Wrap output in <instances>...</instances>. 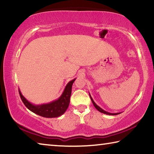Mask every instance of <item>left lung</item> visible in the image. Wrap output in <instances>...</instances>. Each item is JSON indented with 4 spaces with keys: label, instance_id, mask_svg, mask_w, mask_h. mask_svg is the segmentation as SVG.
Wrapping results in <instances>:
<instances>
[{
    "label": "left lung",
    "instance_id": "1",
    "mask_svg": "<svg viewBox=\"0 0 154 154\" xmlns=\"http://www.w3.org/2000/svg\"><path fill=\"white\" fill-rule=\"evenodd\" d=\"M89 94H90V98H91V100H92V103H93V105H94V107L97 109V110L98 111H100V113H105V114H106V115H110V116H116V115H118V114H119V113H109V112H107V111H105V110H103V109H101L100 106H98L97 105H96V104L95 103V102L93 100V99H92V96H91V95H90V94L89 93Z\"/></svg>",
    "mask_w": 154,
    "mask_h": 154
}]
</instances>
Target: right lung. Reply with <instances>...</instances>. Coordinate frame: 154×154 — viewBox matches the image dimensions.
<instances>
[{"label": "right lung", "instance_id": "add662e5", "mask_svg": "<svg viewBox=\"0 0 154 154\" xmlns=\"http://www.w3.org/2000/svg\"><path fill=\"white\" fill-rule=\"evenodd\" d=\"M74 79L67 83L62 95L56 100L52 101L49 103L42 104V105H34L30 103L24 96L22 95L21 91L19 90L20 98L25 106L33 113L44 118H57L62 116L65 113L69 107L70 103V97L71 95L72 85L74 83Z\"/></svg>", "mask_w": 154, "mask_h": 154}]
</instances>
